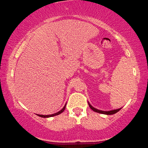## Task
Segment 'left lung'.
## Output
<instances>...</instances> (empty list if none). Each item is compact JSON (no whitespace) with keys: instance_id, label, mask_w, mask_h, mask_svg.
<instances>
[{"instance_id":"1","label":"left lung","mask_w":148,"mask_h":148,"mask_svg":"<svg viewBox=\"0 0 148 148\" xmlns=\"http://www.w3.org/2000/svg\"><path fill=\"white\" fill-rule=\"evenodd\" d=\"M88 104H89L90 108L93 111L97 112V113H101V114H105V115H113V114H115V113H116L117 112H118L122 108H117V109L110 110V111H101V110H99V109H97V108H95V107H93L89 102H88Z\"/></svg>"}]
</instances>
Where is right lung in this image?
Returning a JSON list of instances; mask_svg holds the SVG:
<instances>
[{"mask_svg": "<svg viewBox=\"0 0 148 148\" xmlns=\"http://www.w3.org/2000/svg\"><path fill=\"white\" fill-rule=\"evenodd\" d=\"M65 106H66V103L65 105H64L63 108H62V109L60 110V111H59L58 112H57V113H53V114H51V115H40V114H37L38 116L40 117H42V118H50V117H53V116H56V115H58L59 114H60V113H62V112L64 111V109H65Z\"/></svg>", "mask_w": 148, "mask_h": 148, "instance_id": "1", "label": "right lung"}]
</instances>
